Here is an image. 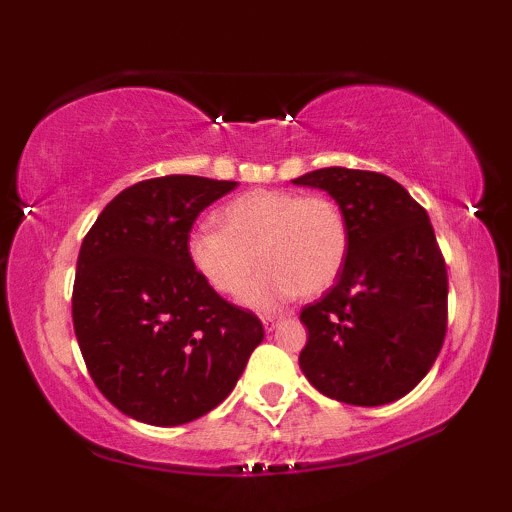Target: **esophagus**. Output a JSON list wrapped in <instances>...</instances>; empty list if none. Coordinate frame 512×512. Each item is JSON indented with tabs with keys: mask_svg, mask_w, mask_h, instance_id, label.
Here are the masks:
<instances>
[{
	"mask_svg": "<svg viewBox=\"0 0 512 512\" xmlns=\"http://www.w3.org/2000/svg\"><path fill=\"white\" fill-rule=\"evenodd\" d=\"M279 321H282V314H265L263 328H265V331H275Z\"/></svg>",
	"mask_w": 512,
	"mask_h": 512,
	"instance_id": "34e87169",
	"label": "esophagus"
}]
</instances>
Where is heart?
Instances as JSON below:
<instances>
[{"mask_svg": "<svg viewBox=\"0 0 512 512\" xmlns=\"http://www.w3.org/2000/svg\"><path fill=\"white\" fill-rule=\"evenodd\" d=\"M214 219L219 228L188 235V263L209 289L235 298L258 261L265 270L244 293L256 310H275L296 293L317 296L345 268L349 226L326 195L258 188L226 202Z\"/></svg>", "mask_w": 512, "mask_h": 512, "instance_id": "obj_1", "label": "heart"}]
</instances>
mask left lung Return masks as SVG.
Instances as JSON below:
<instances>
[{"instance_id":"left-lung-1","label":"left lung","mask_w":512,"mask_h":512,"mask_svg":"<svg viewBox=\"0 0 512 512\" xmlns=\"http://www.w3.org/2000/svg\"><path fill=\"white\" fill-rule=\"evenodd\" d=\"M326 191L349 226L338 282L303 307L300 370L340 403H394L424 380L447 331V270L426 209L387 174L321 167L293 179Z\"/></svg>"}]
</instances>
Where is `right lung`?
<instances>
[{
    "mask_svg": "<svg viewBox=\"0 0 512 512\" xmlns=\"http://www.w3.org/2000/svg\"><path fill=\"white\" fill-rule=\"evenodd\" d=\"M237 181L146 179L102 209L83 237L72 293L88 373L137 422L179 426L214 410L263 340V324L198 277L186 240Z\"/></svg>",
    "mask_w": 512,
    "mask_h": 512,
    "instance_id": "add662e5",
    "label": "right lung"
}]
</instances>
